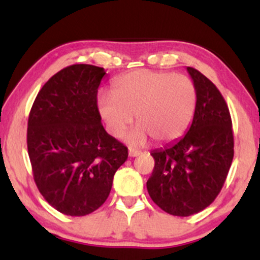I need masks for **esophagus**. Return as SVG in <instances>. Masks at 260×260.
<instances>
[{
  "label": "esophagus",
  "instance_id": "esophagus-1",
  "mask_svg": "<svg viewBox=\"0 0 260 260\" xmlns=\"http://www.w3.org/2000/svg\"><path fill=\"white\" fill-rule=\"evenodd\" d=\"M142 153H140L139 150H136V149H132V148H129L128 149V155H129L131 157H136V156H138V155H140Z\"/></svg>",
  "mask_w": 260,
  "mask_h": 260
}]
</instances>
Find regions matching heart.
<instances>
[{
	"instance_id": "1",
	"label": "heart",
	"mask_w": 260,
	"mask_h": 260,
	"mask_svg": "<svg viewBox=\"0 0 260 260\" xmlns=\"http://www.w3.org/2000/svg\"><path fill=\"white\" fill-rule=\"evenodd\" d=\"M197 106V89L183 74L151 70H134L117 78L112 94L100 92V116L113 136L121 137L132 124L134 144L144 143L148 136L156 143L181 138L193 120Z\"/></svg>"
}]
</instances>
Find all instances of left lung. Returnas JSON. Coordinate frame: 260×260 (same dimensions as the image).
<instances>
[{
  "label": "left lung",
  "instance_id": "left-lung-1",
  "mask_svg": "<svg viewBox=\"0 0 260 260\" xmlns=\"http://www.w3.org/2000/svg\"><path fill=\"white\" fill-rule=\"evenodd\" d=\"M197 89L192 124L183 138L151 151L148 193L157 207L189 216L209 207L220 193L234 159V133L228 104L213 82L187 67Z\"/></svg>",
  "mask_w": 260,
  "mask_h": 260
}]
</instances>
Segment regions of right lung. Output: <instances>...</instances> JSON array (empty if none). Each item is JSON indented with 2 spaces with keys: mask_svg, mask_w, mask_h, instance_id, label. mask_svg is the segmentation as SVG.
<instances>
[{
  "mask_svg": "<svg viewBox=\"0 0 260 260\" xmlns=\"http://www.w3.org/2000/svg\"><path fill=\"white\" fill-rule=\"evenodd\" d=\"M105 74L92 64L68 66L45 83L29 113L34 181L45 201L64 215L99 209L128 157L126 145L101 123L98 88Z\"/></svg>",
  "mask_w": 260,
  "mask_h": 260,
  "instance_id": "obj_1",
  "label": "right lung"
}]
</instances>
